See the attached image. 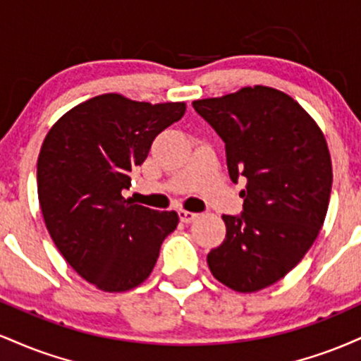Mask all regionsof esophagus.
Returning a JSON list of instances; mask_svg holds the SVG:
<instances>
[{"instance_id": "esophagus-1", "label": "esophagus", "mask_w": 361, "mask_h": 361, "mask_svg": "<svg viewBox=\"0 0 361 361\" xmlns=\"http://www.w3.org/2000/svg\"><path fill=\"white\" fill-rule=\"evenodd\" d=\"M178 215H180V221L185 222V224H190L193 221H197L198 219V214H193V212H188V210H178Z\"/></svg>"}]
</instances>
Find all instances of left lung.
<instances>
[{"label": "left lung", "mask_w": 361, "mask_h": 361, "mask_svg": "<svg viewBox=\"0 0 361 361\" xmlns=\"http://www.w3.org/2000/svg\"><path fill=\"white\" fill-rule=\"evenodd\" d=\"M193 109L226 142L227 168L244 212L222 215L226 239L207 255L226 287L258 292L283 279L316 241L329 205L333 166L322 130L283 91L244 86Z\"/></svg>", "instance_id": "8db88e82"}]
</instances>
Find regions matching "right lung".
I'll list each match as a JSON object with an SVG mask.
<instances>
[{
	"label": "right lung",
	"mask_w": 361,
	"mask_h": 361,
	"mask_svg": "<svg viewBox=\"0 0 361 361\" xmlns=\"http://www.w3.org/2000/svg\"><path fill=\"white\" fill-rule=\"evenodd\" d=\"M185 110V102L105 93L66 111L45 135L37 159L45 227L73 270L103 292L139 287L176 229L175 210L157 212L122 192L156 135Z\"/></svg>",
	"instance_id": "right-lung-1"
}]
</instances>
